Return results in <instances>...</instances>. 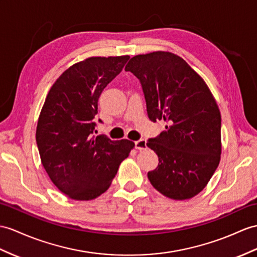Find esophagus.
<instances>
[{"label":"esophagus","instance_id":"obj_1","mask_svg":"<svg viewBox=\"0 0 257 257\" xmlns=\"http://www.w3.org/2000/svg\"><path fill=\"white\" fill-rule=\"evenodd\" d=\"M135 148L139 149V150H144L147 148V144H146V141L144 140H140V141H136L135 142Z\"/></svg>","mask_w":257,"mask_h":257}]
</instances>
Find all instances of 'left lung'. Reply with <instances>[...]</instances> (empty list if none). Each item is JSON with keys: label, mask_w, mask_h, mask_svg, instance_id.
Listing matches in <instances>:
<instances>
[{"label": "left lung", "mask_w": 257, "mask_h": 257, "mask_svg": "<svg viewBox=\"0 0 257 257\" xmlns=\"http://www.w3.org/2000/svg\"><path fill=\"white\" fill-rule=\"evenodd\" d=\"M141 80L150 121L166 131L147 146L159 164L148 172L162 195L185 201L201 193L220 162L221 115L207 84L181 56L155 51L133 56L125 66Z\"/></svg>", "instance_id": "8db88e82"}]
</instances>
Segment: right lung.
<instances>
[{"label":"right lung","instance_id":"right-lung-1","mask_svg":"<svg viewBox=\"0 0 257 257\" xmlns=\"http://www.w3.org/2000/svg\"><path fill=\"white\" fill-rule=\"evenodd\" d=\"M130 59L91 56L61 74L50 88L36 130L41 164L58 189L75 201L107 191L135 146L128 140L92 135L102 90Z\"/></svg>","mask_w":257,"mask_h":257}]
</instances>
